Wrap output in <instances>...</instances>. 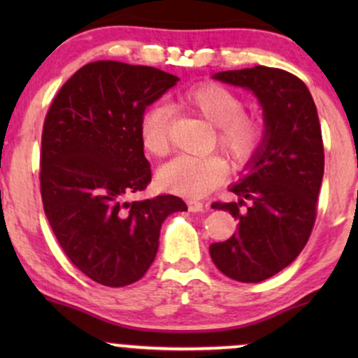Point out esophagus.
<instances>
[{"mask_svg": "<svg viewBox=\"0 0 358 358\" xmlns=\"http://www.w3.org/2000/svg\"><path fill=\"white\" fill-rule=\"evenodd\" d=\"M187 205H188V210L190 212H203L205 208H207V205L199 202V200H188Z\"/></svg>", "mask_w": 358, "mask_h": 358, "instance_id": "esophagus-1", "label": "esophagus"}]
</instances>
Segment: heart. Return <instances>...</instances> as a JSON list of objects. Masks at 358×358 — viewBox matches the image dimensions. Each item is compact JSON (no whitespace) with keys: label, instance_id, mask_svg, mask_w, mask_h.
I'll return each mask as SVG.
<instances>
[{"label":"heart","instance_id":"heart-1","mask_svg":"<svg viewBox=\"0 0 358 358\" xmlns=\"http://www.w3.org/2000/svg\"><path fill=\"white\" fill-rule=\"evenodd\" d=\"M178 104L202 116L213 126L212 146L229 158L234 168L248 166L266 139V124L259 114L244 110V99L217 82L195 85L178 96ZM139 139L151 156L170 150V110L150 106L139 121ZM227 163L219 155L176 156L159 170L158 180L166 190L200 199L224 182Z\"/></svg>","mask_w":358,"mask_h":358}]
</instances>
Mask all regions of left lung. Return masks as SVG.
<instances>
[{
  "instance_id": "left-lung-1",
  "label": "left lung",
  "mask_w": 358,
  "mask_h": 358,
  "mask_svg": "<svg viewBox=\"0 0 358 358\" xmlns=\"http://www.w3.org/2000/svg\"><path fill=\"white\" fill-rule=\"evenodd\" d=\"M213 79L250 89L264 109V143L250 173L231 188L239 202L212 203L239 220L237 231L210 245L222 274L259 282L289 266L313 231L324 170L322 126L305 82L282 69L256 65Z\"/></svg>"
}]
</instances>
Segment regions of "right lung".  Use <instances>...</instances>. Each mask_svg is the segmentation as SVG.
Returning a JSON list of instances; mask_svg holds the SVG:
<instances>
[{
    "instance_id": "right-lung-1",
    "label": "right lung",
    "mask_w": 358,
    "mask_h": 358,
    "mask_svg": "<svg viewBox=\"0 0 358 358\" xmlns=\"http://www.w3.org/2000/svg\"><path fill=\"white\" fill-rule=\"evenodd\" d=\"M176 80L148 65L90 62L62 85L45 116V215L65 256L102 286H127L145 276L163 220L187 210L175 195L126 200L151 182L139 139L143 113Z\"/></svg>"
}]
</instances>
